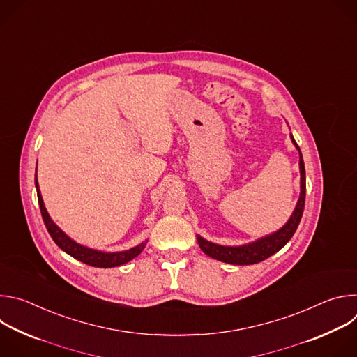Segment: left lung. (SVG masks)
Instances as JSON below:
<instances>
[{
	"instance_id": "1",
	"label": "left lung",
	"mask_w": 357,
	"mask_h": 357,
	"mask_svg": "<svg viewBox=\"0 0 357 357\" xmlns=\"http://www.w3.org/2000/svg\"><path fill=\"white\" fill-rule=\"evenodd\" d=\"M291 141L295 145V148L299 152V174H301V192H299V197L296 202V206L291 215V218L288 219V222L278 229L277 231L267 234L261 238L254 240L251 243H245L241 245H222V244H216L212 243L206 238H203L202 236H196L197 237V243L199 247L202 248V251L206 254V256L227 263V264H234V266H250V264H257L268 257H271L273 254H275L277 251H280L294 236L302 213H303V206H305V192H307V179H305V165H303V160H302V154L301 149L298 146V144L295 142L292 134H291Z\"/></svg>"
}]
</instances>
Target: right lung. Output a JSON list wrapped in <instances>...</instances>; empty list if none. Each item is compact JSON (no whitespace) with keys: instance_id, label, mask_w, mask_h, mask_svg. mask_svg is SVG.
I'll use <instances>...</instances> for the list:
<instances>
[{"instance_id":"add662e5","label":"right lung","mask_w":357,"mask_h":357,"mask_svg":"<svg viewBox=\"0 0 357 357\" xmlns=\"http://www.w3.org/2000/svg\"><path fill=\"white\" fill-rule=\"evenodd\" d=\"M35 186H36V193H38V202H39V208H40V213H42V219L45 222V226L50 234V237L54 238V241L65 251L68 252L69 256H72L73 259L91 266V267H98V268H112V267H119L123 266L128 261H131L132 259H135L138 254L145 248L148 240H144L142 243L124 250V251H101V250H96V248H90L86 247L77 241H75L73 238H70L52 219H50L45 205H43V199L39 190V185H38V178L35 174Z\"/></svg>"}]
</instances>
